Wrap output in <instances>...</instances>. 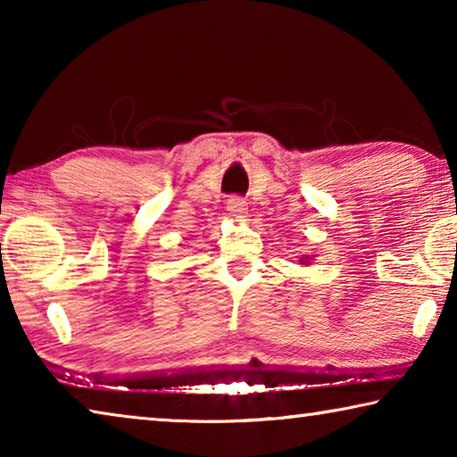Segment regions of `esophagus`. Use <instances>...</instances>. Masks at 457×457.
<instances>
[{
	"instance_id": "esophagus-1",
	"label": "esophagus",
	"mask_w": 457,
	"mask_h": 457,
	"mask_svg": "<svg viewBox=\"0 0 457 457\" xmlns=\"http://www.w3.org/2000/svg\"><path fill=\"white\" fill-rule=\"evenodd\" d=\"M228 213L231 215V218H236V220H242V218H245V212H247V205H245V201L244 199H239V197H231V199H228Z\"/></svg>"
}]
</instances>
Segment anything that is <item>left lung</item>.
<instances>
[{"label":"left lung","instance_id":"8db88e82","mask_svg":"<svg viewBox=\"0 0 457 457\" xmlns=\"http://www.w3.org/2000/svg\"><path fill=\"white\" fill-rule=\"evenodd\" d=\"M312 258H314V256H304V258H300V264H306V266H308V264H311V262H312Z\"/></svg>","mask_w":457,"mask_h":457}]
</instances>
